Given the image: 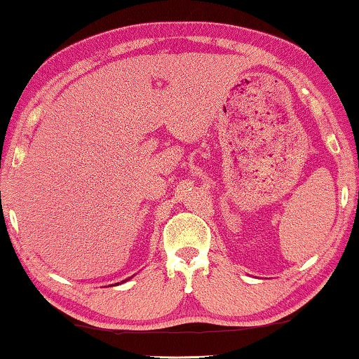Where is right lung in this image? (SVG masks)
<instances>
[{"label": "right lung", "instance_id": "1", "mask_svg": "<svg viewBox=\"0 0 359 359\" xmlns=\"http://www.w3.org/2000/svg\"><path fill=\"white\" fill-rule=\"evenodd\" d=\"M123 282H124V280H123Z\"/></svg>", "mask_w": 359, "mask_h": 359}]
</instances>
